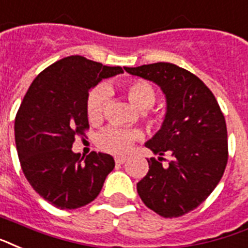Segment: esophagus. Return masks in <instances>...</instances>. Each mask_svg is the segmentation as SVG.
Returning a JSON list of instances; mask_svg holds the SVG:
<instances>
[{"label": "esophagus", "mask_w": 248, "mask_h": 248, "mask_svg": "<svg viewBox=\"0 0 248 248\" xmlns=\"http://www.w3.org/2000/svg\"><path fill=\"white\" fill-rule=\"evenodd\" d=\"M114 160H116V164H118V165H122V164H124V162H126V160H127V158L124 157V156H117Z\"/></svg>", "instance_id": "34e87169"}]
</instances>
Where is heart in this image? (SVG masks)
Here are the masks:
<instances>
[{"mask_svg":"<svg viewBox=\"0 0 248 248\" xmlns=\"http://www.w3.org/2000/svg\"><path fill=\"white\" fill-rule=\"evenodd\" d=\"M124 91L127 93L128 100L140 110H147L156 101V91L154 86L141 79L127 83L124 86ZM109 99L110 91L107 86H97L91 91L87 99V114L91 122H99L103 118L109 104ZM139 138L140 134L135 130L109 126L97 135V144L104 151L122 155L126 154L134 143L139 140Z\"/></svg>","mask_w":248,"mask_h":248,"instance_id":"b5f03b06","label":"heart"}]
</instances>
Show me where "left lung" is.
<instances>
[{
    "mask_svg": "<svg viewBox=\"0 0 248 248\" xmlns=\"http://www.w3.org/2000/svg\"><path fill=\"white\" fill-rule=\"evenodd\" d=\"M124 70L156 83L166 97L161 128L145 143L160 157L148 160L138 194L160 216H183L211 195L224 174L229 157L224 114L212 91L179 66L157 62Z\"/></svg>",
    "mask_w": 248,
    "mask_h": 248,
    "instance_id": "obj_1",
    "label": "left lung"
}]
</instances>
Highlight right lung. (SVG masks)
Instances as JSON below:
<instances>
[{
	"label": "right lung",
	"instance_id": "1",
	"mask_svg": "<svg viewBox=\"0 0 248 248\" xmlns=\"http://www.w3.org/2000/svg\"><path fill=\"white\" fill-rule=\"evenodd\" d=\"M124 73L82 56H70L41 71L28 88L15 117V144L33 190L60 209L87 205L114 169L110 155L71 151L75 138L90 128L87 99L104 78Z\"/></svg>",
	"mask_w": 248,
	"mask_h": 248
}]
</instances>
